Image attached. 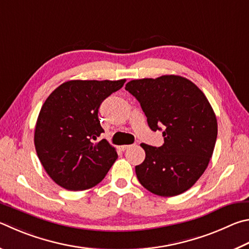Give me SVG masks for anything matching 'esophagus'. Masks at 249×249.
<instances>
[{"mask_svg":"<svg viewBox=\"0 0 249 249\" xmlns=\"http://www.w3.org/2000/svg\"><path fill=\"white\" fill-rule=\"evenodd\" d=\"M129 147H130L129 144H123V146H121V147H120V149H121L122 151H124V150H127V149H128Z\"/></svg>","mask_w":249,"mask_h":249,"instance_id":"1","label":"esophagus"}]
</instances>
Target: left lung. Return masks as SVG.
<instances>
[{
    "label": "left lung",
    "mask_w": 249,
    "mask_h": 249,
    "mask_svg": "<svg viewBox=\"0 0 249 249\" xmlns=\"http://www.w3.org/2000/svg\"><path fill=\"white\" fill-rule=\"evenodd\" d=\"M125 89L140 103L149 127L163 128L161 147L140 144L146 158L135 168L139 183L158 196L186 192L213 153L218 123L209 101L195 84L178 75L130 80Z\"/></svg>",
    "instance_id": "left-lung-1"
}]
</instances>
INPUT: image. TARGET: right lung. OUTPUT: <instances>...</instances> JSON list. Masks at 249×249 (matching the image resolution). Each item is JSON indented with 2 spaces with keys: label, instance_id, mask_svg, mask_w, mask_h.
I'll return each mask as SVG.
<instances>
[{
  "label": "right lung",
  "instance_id": "right-lung-1",
  "mask_svg": "<svg viewBox=\"0 0 249 249\" xmlns=\"http://www.w3.org/2000/svg\"><path fill=\"white\" fill-rule=\"evenodd\" d=\"M121 80H70L47 98L35 129L40 162L54 182L69 191H84L105 178L117 159L102 139L98 117L102 101L123 87Z\"/></svg>",
  "mask_w": 249,
  "mask_h": 249
}]
</instances>
